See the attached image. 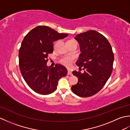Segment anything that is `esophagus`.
Instances as JSON below:
<instances>
[{"instance_id": "obj_1", "label": "esophagus", "mask_w": 130, "mask_h": 130, "mask_svg": "<svg viewBox=\"0 0 130 130\" xmlns=\"http://www.w3.org/2000/svg\"><path fill=\"white\" fill-rule=\"evenodd\" d=\"M68 75H72L73 74H72V71L70 70H68Z\"/></svg>"}]
</instances>
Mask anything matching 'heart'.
I'll return each mask as SVG.
<instances>
[{
	"mask_svg": "<svg viewBox=\"0 0 130 130\" xmlns=\"http://www.w3.org/2000/svg\"><path fill=\"white\" fill-rule=\"evenodd\" d=\"M74 61V58L73 57L70 56H66L63 57L62 59L61 60V62L62 64L65 65V67H70V66L72 64V63Z\"/></svg>",
	"mask_w": 130,
	"mask_h": 130,
	"instance_id": "obj_1",
	"label": "heart"
}]
</instances>
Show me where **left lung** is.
<instances>
[{"label": "left lung", "mask_w": 130, "mask_h": 130, "mask_svg": "<svg viewBox=\"0 0 130 130\" xmlns=\"http://www.w3.org/2000/svg\"><path fill=\"white\" fill-rule=\"evenodd\" d=\"M81 54L76 64L84 73L73 71L78 78L71 90L76 95L88 97L97 93L106 83L113 70L114 55L108 41L97 31L90 30L75 37Z\"/></svg>", "instance_id": "8db88e82"}]
</instances>
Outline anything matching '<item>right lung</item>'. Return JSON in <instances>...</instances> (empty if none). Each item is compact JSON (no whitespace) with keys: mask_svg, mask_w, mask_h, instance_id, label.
Masks as SVG:
<instances>
[{"mask_svg":"<svg viewBox=\"0 0 130 130\" xmlns=\"http://www.w3.org/2000/svg\"><path fill=\"white\" fill-rule=\"evenodd\" d=\"M45 26H39L28 33L19 51V64L24 80L38 94L47 95L57 89L59 80L67 75V68L57 63L47 65L49 54L54 51L53 42L67 37Z\"/></svg>","mask_w":130,"mask_h":130,"instance_id":"obj_1","label":"right lung"}]
</instances>
